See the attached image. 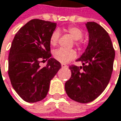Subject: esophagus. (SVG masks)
<instances>
[{"mask_svg": "<svg viewBox=\"0 0 121 121\" xmlns=\"http://www.w3.org/2000/svg\"><path fill=\"white\" fill-rule=\"evenodd\" d=\"M61 65H62V68H65V67H67V65H65V64H64V63H62V64Z\"/></svg>", "mask_w": 121, "mask_h": 121, "instance_id": "34e87169", "label": "esophagus"}]
</instances>
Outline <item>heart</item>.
Segmentation results:
<instances>
[{
	"label": "heart",
	"mask_w": 121,
	"mask_h": 121,
	"mask_svg": "<svg viewBox=\"0 0 121 121\" xmlns=\"http://www.w3.org/2000/svg\"><path fill=\"white\" fill-rule=\"evenodd\" d=\"M67 32L70 34L72 37L77 41L82 38L83 37V32L82 31L77 27H69L67 29ZM59 37V30H54L49 38V43L52 46H55L57 42ZM78 44V43L77 42ZM54 57L58 62L62 63H67L73 59H74L77 56V52L74 49H67L63 48H59L54 51L53 53Z\"/></svg>",
	"instance_id": "b5f03b06"
}]
</instances>
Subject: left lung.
Listing matches in <instances>:
<instances>
[{"label":"left lung","mask_w":121,"mask_h":121,"mask_svg":"<svg viewBox=\"0 0 121 121\" xmlns=\"http://www.w3.org/2000/svg\"><path fill=\"white\" fill-rule=\"evenodd\" d=\"M88 45L77 59L82 67L71 66V78L65 83V91L72 100L89 103L105 90L111 77L115 51L108 32L99 24L87 22Z\"/></svg>","instance_id":"8db88e82"}]
</instances>
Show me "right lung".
Returning a JSON list of instances; mask_svg holds the SVG:
<instances>
[{"label":"right lung","mask_w":121,"mask_h":121,"mask_svg":"<svg viewBox=\"0 0 121 121\" xmlns=\"http://www.w3.org/2000/svg\"><path fill=\"white\" fill-rule=\"evenodd\" d=\"M56 23L39 19L29 21L16 33L8 56V75L17 94L25 101L44 99L50 81L62 67L52 56L49 38ZM41 59H48L44 68Z\"/></svg>","instance_id":"1"}]
</instances>
